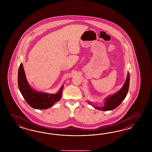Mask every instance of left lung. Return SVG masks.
Segmentation results:
<instances>
[{
	"label": "left lung",
	"instance_id": "1",
	"mask_svg": "<svg viewBox=\"0 0 152 152\" xmlns=\"http://www.w3.org/2000/svg\"><path fill=\"white\" fill-rule=\"evenodd\" d=\"M129 82H130V75L128 72L126 79L122 88L114 94L106 97L105 99V102H104V106L101 107L94 106L91 104V102L90 101H88V103L90 104L91 105H92L94 108L100 110H112L114 109L120 105V104L124 100L126 96V95L129 90Z\"/></svg>",
	"mask_w": 152,
	"mask_h": 152
}]
</instances>
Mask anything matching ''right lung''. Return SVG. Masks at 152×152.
<instances>
[{"mask_svg": "<svg viewBox=\"0 0 152 152\" xmlns=\"http://www.w3.org/2000/svg\"><path fill=\"white\" fill-rule=\"evenodd\" d=\"M18 83L19 90L25 100L33 108L36 109H47L59 101L62 96L64 85L56 94H48L37 91L29 85L23 68L20 64L18 69Z\"/></svg>", "mask_w": 152, "mask_h": 152, "instance_id": "add662e5", "label": "right lung"}]
</instances>
